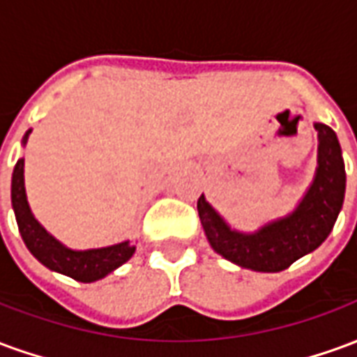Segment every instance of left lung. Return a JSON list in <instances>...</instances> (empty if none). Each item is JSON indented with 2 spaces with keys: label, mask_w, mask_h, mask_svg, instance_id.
<instances>
[{
  "label": "left lung",
  "mask_w": 357,
  "mask_h": 357,
  "mask_svg": "<svg viewBox=\"0 0 357 357\" xmlns=\"http://www.w3.org/2000/svg\"><path fill=\"white\" fill-rule=\"evenodd\" d=\"M314 128L319 141L315 178L291 214L262 225L255 233H243L225 224L204 195L199 197L197 210L204 235L210 247L225 260L255 271H283L329 237L344 202V160L337 133L319 122Z\"/></svg>",
  "instance_id": "8db88e82"
}]
</instances>
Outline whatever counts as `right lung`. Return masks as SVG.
<instances>
[{
	"mask_svg": "<svg viewBox=\"0 0 357 357\" xmlns=\"http://www.w3.org/2000/svg\"><path fill=\"white\" fill-rule=\"evenodd\" d=\"M30 130L24 135L22 143L26 145ZM11 202L15 210V218L19 224V231L28 250L45 266V268L59 271L82 281V283H93L97 279L109 275L110 271L126 264L135 252V247L130 241L110 245L102 248H88V250H73L65 247L51 233L45 231L28 206L26 189H24V158H19L15 164L11 179Z\"/></svg>",
	"mask_w": 357,
	"mask_h": 357,
	"instance_id": "obj_1",
	"label": "right lung"
}]
</instances>
